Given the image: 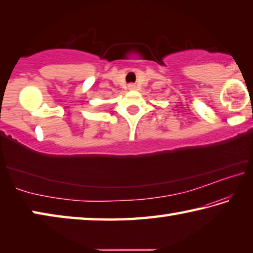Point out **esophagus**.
<instances>
[{
	"mask_svg": "<svg viewBox=\"0 0 253 253\" xmlns=\"http://www.w3.org/2000/svg\"><path fill=\"white\" fill-rule=\"evenodd\" d=\"M128 89H129V90H135L136 85L134 84H128Z\"/></svg>",
	"mask_w": 253,
	"mask_h": 253,
	"instance_id": "esophagus-1",
	"label": "esophagus"
}]
</instances>
